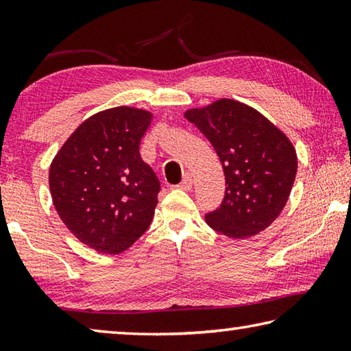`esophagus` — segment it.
I'll list each match as a JSON object with an SVG mask.
<instances>
[{"label":"esophagus","instance_id":"esophagus-1","mask_svg":"<svg viewBox=\"0 0 351 351\" xmlns=\"http://www.w3.org/2000/svg\"><path fill=\"white\" fill-rule=\"evenodd\" d=\"M192 187H193V180H192V176H190V175H186V178H184L182 182L180 184V186H178V189L186 190V192L192 190Z\"/></svg>","mask_w":351,"mask_h":351}]
</instances>
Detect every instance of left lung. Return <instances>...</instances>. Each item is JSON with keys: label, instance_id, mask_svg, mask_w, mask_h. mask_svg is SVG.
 Instances as JSON below:
<instances>
[{"label": "left lung", "instance_id": "8db88e82", "mask_svg": "<svg viewBox=\"0 0 351 351\" xmlns=\"http://www.w3.org/2000/svg\"><path fill=\"white\" fill-rule=\"evenodd\" d=\"M219 158L226 192L219 209L206 215L218 234L234 240L257 235L287 206L297 173L293 142L252 106L218 99L184 111Z\"/></svg>", "mask_w": 351, "mask_h": 351}]
</instances>
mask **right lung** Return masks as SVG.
<instances>
[{"mask_svg":"<svg viewBox=\"0 0 351 351\" xmlns=\"http://www.w3.org/2000/svg\"><path fill=\"white\" fill-rule=\"evenodd\" d=\"M153 112L133 106L99 111L64 141L49 167L58 217L77 240L117 255L150 226L161 190L139 145Z\"/></svg>","mask_w":351,"mask_h":351,"instance_id":"add662e5","label":"right lung"}]
</instances>
